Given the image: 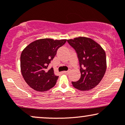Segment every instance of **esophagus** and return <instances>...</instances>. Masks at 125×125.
<instances>
[{
    "instance_id": "34e87169",
    "label": "esophagus",
    "mask_w": 125,
    "mask_h": 125,
    "mask_svg": "<svg viewBox=\"0 0 125 125\" xmlns=\"http://www.w3.org/2000/svg\"><path fill=\"white\" fill-rule=\"evenodd\" d=\"M63 73H65V74H68L69 73V71H64L63 72Z\"/></svg>"
}]
</instances>
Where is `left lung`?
Masks as SVG:
<instances>
[{
    "mask_svg": "<svg viewBox=\"0 0 125 125\" xmlns=\"http://www.w3.org/2000/svg\"><path fill=\"white\" fill-rule=\"evenodd\" d=\"M76 53L81 76L76 82H72L77 89L86 91L94 88L102 81L106 70L105 52L94 40L79 37L67 40Z\"/></svg>",
    "mask_w": 125,
    "mask_h": 125,
    "instance_id": "1",
    "label": "left lung"
}]
</instances>
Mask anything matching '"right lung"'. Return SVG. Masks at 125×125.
<instances>
[{"label":"right lung","instance_id":"1","mask_svg":"<svg viewBox=\"0 0 125 125\" xmlns=\"http://www.w3.org/2000/svg\"><path fill=\"white\" fill-rule=\"evenodd\" d=\"M67 40L42 39L27 46L21 56V69L27 84L34 90L44 92L54 86L59 76L48 69L57 51Z\"/></svg>","mask_w":125,"mask_h":125}]
</instances>
